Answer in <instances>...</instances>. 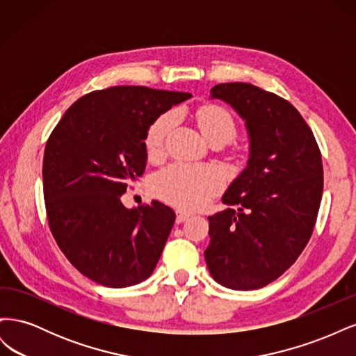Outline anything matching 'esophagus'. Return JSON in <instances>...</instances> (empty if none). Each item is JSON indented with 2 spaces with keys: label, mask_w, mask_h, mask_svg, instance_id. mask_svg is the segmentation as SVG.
<instances>
[{
  "label": "esophagus",
  "mask_w": 356,
  "mask_h": 356,
  "mask_svg": "<svg viewBox=\"0 0 356 356\" xmlns=\"http://www.w3.org/2000/svg\"><path fill=\"white\" fill-rule=\"evenodd\" d=\"M191 217V215L188 212H184V211H177V224H181L184 222L186 220H188Z\"/></svg>",
  "instance_id": "esophagus-1"
}]
</instances>
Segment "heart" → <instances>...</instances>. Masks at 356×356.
Masks as SVG:
<instances>
[{
	"label": "heart",
	"mask_w": 356,
	"mask_h": 356,
	"mask_svg": "<svg viewBox=\"0 0 356 356\" xmlns=\"http://www.w3.org/2000/svg\"><path fill=\"white\" fill-rule=\"evenodd\" d=\"M196 117L200 131L211 143H230L238 134L234 115L221 105H203ZM174 118V113H165L148 126L144 147L149 157L157 156L163 149ZM152 184L156 195L163 200L178 208L197 209L218 195L224 186V177L220 169L211 165L174 163L157 172Z\"/></svg>",
	"instance_id": "b5f03b06"
}]
</instances>
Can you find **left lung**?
<instances>
[{"mask_svg": "<svg viewBox=\"0 0 356 356\" xmlns=\"http://www.w3.org/2000/svg\"><path fill=\"white\" fill-rule=\"evenodd\" d=\"M212 98L229 102L251 138L248 166L209 217L204 260L232 289L268 285L296 263L314 233L324 188L321 149L296 106L250 83H221Z\"/></svg>", "mask_w": 356, "mask_h": 356, "instance_id": "1", "label": "left lung"}]
</instances>
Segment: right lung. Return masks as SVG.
<instances>
[{"mask_svg": "<svg viewBox=\"0 0 356 356\" xmlns=\"http://www.w3.org/2000/svg\"><path fill=\"white\" fill-rule=\"evenodd\" d=\"M190 96L145 86L93 90L51 131L42 160L49 227L68 261L96 284L131 286L153 273L175 212L156 200L126 209L120 199L145 170L148 126Z\"/></svg>", "mask_w": 356, "mask_h": 356, "instance_id": "obj_1", "label": "right lung"}]
</instances>
